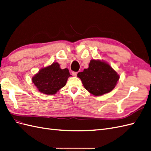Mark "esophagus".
Segmentation results:
<instances>
[{
    "label": "esophagus",
    "instance_id": "obj_1",
    "mask_svg": "<svg viewBox=\"0 0 151 151\" xmlns=\"http://www.w3.org/2000/svg\"><path fill=\"white\" fill-rule=\"evenodd\" d=\"M77 74H78V72H72V75L73 76L76 77V76H77Z\"/></svg>",
    "mask_w": 151,
    "mask_h": 151
}]
</instances>
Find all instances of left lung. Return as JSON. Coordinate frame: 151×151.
I'll return each instance as SVG.
<instances>
[{"instance_id":"left-lung-1","label":"left lung","mask_w":151,"mask_h":151,"mask_svg":"<svg viewBox=\"0 0 151 151\" xmlns=\"http://www.w3.org/2000/svg\"><path fill=\"white\" fill-rule=\"evenodd\" d=\"M84 88L95 96H101L113 90L120 76L103 60H91L88 68L78 73Z\"/></svg>"}]
</instances>
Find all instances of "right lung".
Returning <instances> with one entry per match:
<instances>
[{"mask_svg": "<svg viewBox=\"0 0 151 151\" xmlns=\"http://www.w3.org/2000/svg\"><path fill=\"white\" fill-rule=\"evenodd\" d=\"M70 76L71 75L68 68L61 69L60 64L53 62L40 69L32 78V82L40 92L51 95L56 94L66 85Z\"/></svg>", "mask_w": 151, "mask_h": 151, "instance_id": "1", "label": "right lung"}]
</instances>
